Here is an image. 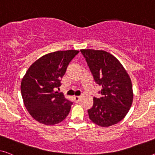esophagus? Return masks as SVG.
Masks as SVG:
<instances>
[{
  "mask_svg": "<svg viewBox=\"0 0 155 155\" xmlns=\"http://www.w3.org/2000/svg\"><path fill=\"white\" fill-rule=\"evenodd\" d=\"M80 100V97L78 96H74V100L75 102H78Z\"/></svg>",
  "mask_w": 155,
  "mask_h": 155,
  "instance_id": "esophagus-1",
  "label": "esophagus"
}]
</instances>
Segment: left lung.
<instances>
[{
    "label": "left lung",
    "instance_id": "8db88e82",
    "mask_svg": "<svg viewBox=\"0 0 155 155\" xmlns=\"http://www.w3.org/2000/svg\"><path fill=\"white\" fill-rule=\"evenodd\" d=\"M94 81L101 87L100 98H93L90 119L100 127L117 124L125 117L133 101L132 84L125 69L105 51L81 49Z\"/></svg>",
    "mask_w": 155,
    "mask_h": 155
}]
</instances>
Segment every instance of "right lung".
I'll return each mask as SVG.
<instances>
[{
  "label": "right lung",
  "mask_w": 155,
  "mask_h": 155,
  "mask_svg": "<svg viewBox=\"0 0 155 155\" xmlns=\"http://www.w3.org/2000/svg\"><path fill=\"white\" fill-rule=\"evenodd\" d=\"M78 53L77 50L50 53L37 60L27 70L21 92L25 107L35 120L54 125L68 116L72 102L54 89L61 86L69 63Z\"/></svg>",
  "instance_id": "obj_1"
}]
</instances>
